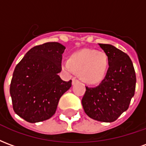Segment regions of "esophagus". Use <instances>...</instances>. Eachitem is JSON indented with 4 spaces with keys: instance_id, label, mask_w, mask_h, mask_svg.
Wrapping results in <instances>:
<instances>
[{
    "instance_id": "esophagus-1",
    "label": "esophagus",
    "mask_w": 146,
    "mask_h": 146,
    "mask_svg": "<svg viewBox=\"0 0 146 146\" xmlns=\"http://www.w3.org/2000/svg\"><path fill=\"white\" fill-rule=\"evenodd\" d=\"M77 83H79V80L76 79V78H73V79H72V84H73V85L76 84Z\"/></svg>"
}]
</instances>
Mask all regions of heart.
I'll list each match as a JSON object with an SVG mask.
<instances>
[{"mask_svg": "<svg viewBox=\"0 0 146 146\" xmlns=\"http://www.w3.org/2000/svg\"><path fill=\"white\" fill-rule=\"evenodd\" d=\"M62 69L69 73L79 72L80 79L89 85H97L106 77L110 58L104 51L84 48L70 54L62 63Z\"/></svg>", "mask_w": 146, "mask_h": 146, "instance_id": "b5f03b06", "label": "heart"}]
</instances>
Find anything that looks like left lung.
<instances>
[{
  "mask_svg": "<svg viewBox=\"0 0 146 146\" xmlns=\"http://www.w3.org/2000/svg\"><path fill=\"white\" fill-rule=\"evenodd\" d=\"M110 58L106 77L95 88L86 87L82 98L85 113L101 122L115 121L129 107L135 95L136 76L127 54L107 44H98Z\"/></svg>",
  "mask_w": 146,
  "mask_h": 146,
  "instance_id": "1",
  "label": "left lung"
}]
</instances>
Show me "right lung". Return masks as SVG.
<instances>
[{
	"mask_svg": "<svg viewBox=\"0 0 146 146\" xmlns=\"http://www.w3.org/2000/svg\"><path fill=\"white\" fill-rule=\"evenodd\" d=\"M65 49L58 42L37 45L15 68L10 85L13 110L27 122L51 118L61 96L72 85V80L64 81L58 75Z\"/></svg>",
	"mask_w": 146,
	"mask_h": 146,
	"instance_id": "obj_1",
	"label": "right lung"
}]
</instances>
